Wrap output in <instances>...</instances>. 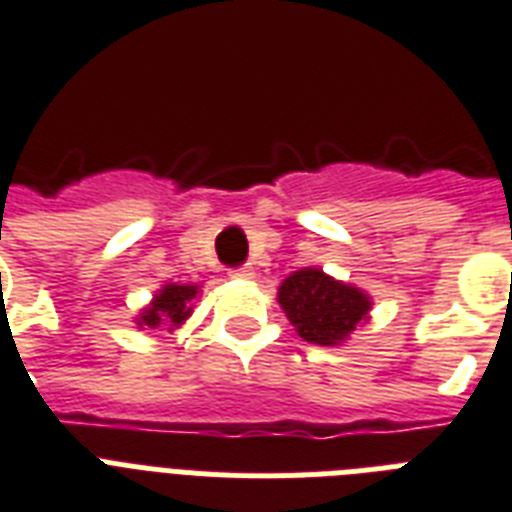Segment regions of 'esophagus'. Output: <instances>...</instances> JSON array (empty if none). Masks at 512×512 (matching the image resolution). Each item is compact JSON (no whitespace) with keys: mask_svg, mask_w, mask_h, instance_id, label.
I'll return each mask as SVG.
<instances>
[{"mask_svg":"<svg viewBox=\"0 0 512 512\" xmlns=\"http://www.w3.org/2000/svg\"><path fill=\"white\" fill-rule=\"evenodd\" d=\"M234 278H244V281H249V278H255V268L252 265H242V268H236L234 273H231Z\"/></svg>","mask_w":512,"mask_h":512,"instance_id":"34e87169","label":"esophagus"}]
</instances>
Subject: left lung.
I'll list each match as a JSON object with an SVG mask.
<instances>
[{
	"label": "left lung",
	"mask_w": 512,
	"mask_h": 512,
	"mask_svg": "<svg viewBox=\"0 0 512 512\" xmlns=\"http://www.w3.org/2000/svg\"><path fill=\"white\" fill-rule=\"evenodd\" d=\"M278 305L310 344L336 347L371 313V297L357 286L326 276L321 268L294 270L278 286Z\"/></svg>",
	"instance_id": "obj_1"
}]
</instances>
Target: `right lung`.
I'll use <instances>...</instances> for the list:
<instances>
[{"label":"right lung","mask_w":512,"mask_h":512,"mask_svg":"<svg viewBox=\"0 0 512 512\" xmlns=\"http://www.w3.org/2000/svg\"><path fill=\"white\" fill-rule=\"evenodd\" d=\"M197 292L199 286L194 284H165L149 302V307L141 310L136 326L147 328V331L168 326V331H173L191 315V302H194Z\"/></svg>","instance_id":"add662e5"}]
</instances>
